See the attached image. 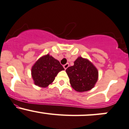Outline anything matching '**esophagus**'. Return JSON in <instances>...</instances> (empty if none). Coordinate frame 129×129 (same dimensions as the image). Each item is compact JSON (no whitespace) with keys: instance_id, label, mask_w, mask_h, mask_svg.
I'll return each instance as SVG.
<instances>
[{"instance_id":"esophagus-1","label":"esophagus","mask_w":129,"mask_h":129,"mask_svg":"<svg viewBox=\"0 0 129 129\" xmlns=\"http://www.w3.org/2000/svg\"><path fill=\"white\" fill-rule=\"evenodd\" d=\"M69 63H67L66 64L63 65V68H64L65 69H67L69 67Z\"/></svg>"}]
</instances>
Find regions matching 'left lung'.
Listing matches in <instances>:
<instances>
[{"mask_svg":"<svg viewBox=\"0 0 129 129\" xmlns=\"http://www.w3.org/2000/svg\"><path fill=\"white\" fill-rule=\"evenodd\" d=\"M72 87L78 92L87 91L93 88L98 78V71L86 59L78 57L74 65L66 69Z\"/></svg>","mask_w":129,"mask_h":129,"instance_id":"left-lung-1","label":"left lung"}]
</instances>
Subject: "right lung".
Wrapping results in <instances>:
<instances>
[{
  "instance_id": "right-lung-1",
  "label": "right lung",
  "mask_w": 129,
  "mask_h": 129,
  "mask_svg": "<svg viewBox=\"0 0 129 129\" xmlns=\"http://www.w3.org/2000/svg\"><path fill=\"white\" fill-rule=\"evenodd\" d=\"M64 70L59 60L49 54L40 58L31 68V75L34 83L46 88L52 83L59 72Z\"/></svg>"
}]
</instances>
